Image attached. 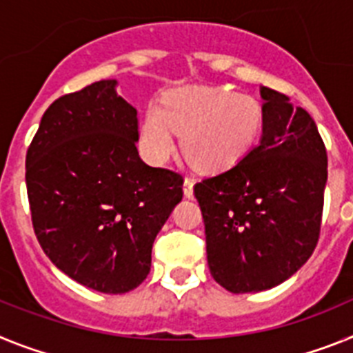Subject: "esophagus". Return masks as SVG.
<instances>
[{"label":"esophagus","instance_id":"1","mask_svg":"<svg viewBox=\"0 0 353 353\" xmlns=\"http://www.w3.org/2000/svg\"><path fill=\"white\" fill-rule=\"evenodd\" d=\"M194 185H195V181L192 179V177H186L185 185H183V190H185L186 197H194Z\"/></svg>","mask_w":353,"mask_h":353}]
</instances>
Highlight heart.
Masks as SVG:
<instances>
[{"label":"heart","instance_id":"1","mask_svg":"<svg viewBox=\"0 0 353 353\" xmlns=\"http://www.w3.org/2000/svg\"><path fill=\"white\" fill-rule=\"evenodd\" d=\"M263 110L252 96L231 87H185L168 92L143 115L140 143L152 163H165L176 139L186 158L202 170L240 163L259 139Z\"/></svg>","mask_w":353,"mask_h":353}]
</instances>
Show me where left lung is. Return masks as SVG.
Segmentation results:
<instances>
[{
  "instance_id": "8db88e82",
  "label": "left lung",
  "mask_w": 353,
  "mask_h": 353,
  "mask_svg": "<svg viewBox=\"0 0 353 353\" xmlns=\"http://www.w3.org/2000/svg\"><path fill=\"white\" fill-rule=\"evenodd\" d=\"M263 137L240 163L194 186L208 265L231 293L284 283L320 240L327 149L312 117L261 88Z\"/></svg>"
}]
</instances>
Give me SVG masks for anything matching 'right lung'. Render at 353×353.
Returning a JSON list of instances; mask_svg holds the SVG:
<instances>
[{
  "label": "right lung",
  "mask_w": 353,
  "mask_h": 353,
  "mask_svg": "<svg viewBox=\"0 0 353 353\" xmlns=\"http://www.w3.org/2000/svg\"><path fill=\"white\" fill-rule=\"evenodd\" d=\"M103 79L49 104L26 152L37 240L76 283L125 293L151 270L156 234L183 199V176L137 149V110Z\"/></svg>",
  "instance_id": "obj_1"
}]
</instances>
